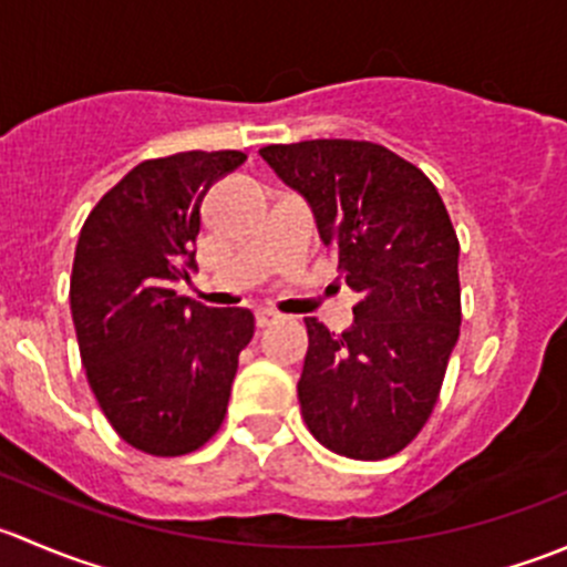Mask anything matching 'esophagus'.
<instances>
[{"instance_id": "obj_1", "label": "esophagus", "mask_w": 567, "mask_h": 567, "mask_svg": "<svg viewBox=\"0 0 567 567\" xmlns=\"http://www.w3.org/2000/svg\"><path fill=\"white\" fill-rule=\"evenodd\" d=\"M257 326H260V329H262V326H271L274 323V320H277L279 318V312H274V310H268V307H260V310H257Z\"/></svg>"}]
</instances>
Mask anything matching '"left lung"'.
Returning a JSON list of instances; mask_svg holds the SVG:
<instances>
[{"label":"left lung","instance_id":"8db88e82","mask_svg":"<svg viewBox=\"0 0 567 567\" xmlns=\"http://www.w3.org/2000/svg\"><path fill=\"white\" fill-rule=\"evenodd\" d=\"M260 156L305 194L357 290L342 334L307 318L301 416L331 453L381 461L425 427L461 331L458 236L431 177L357 140L268 145Z\"/></svg>","mask_w":567,"mask_h":567}]
</instances>
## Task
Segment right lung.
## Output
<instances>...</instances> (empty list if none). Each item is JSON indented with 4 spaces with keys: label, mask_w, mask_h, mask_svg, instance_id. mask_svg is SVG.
Masks as SVG:
<instances>
[{
    "label": "right lung",
    "mask_w": 567,
    "mask_h": 567,
    "mask_svg": "<svg viewBox=\"0 0 567 567\" xmlns=\"http://www.w3.org/2000/svg\"><path fill=\"white\" fill-rule=\"evenodd\" d=\"M244 162L241 151L147 158L79 236L71 312L90 390L117 436L147 455H188L219 431L255 334L244 307L214 310L175 290L197 268L205 192Z\"/></svg>",
    "instance_id": "1"
}]
</instances>
